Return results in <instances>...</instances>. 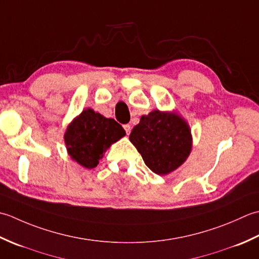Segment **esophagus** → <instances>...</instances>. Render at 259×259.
<instances>
[{"label":"esophagus","instance_id":"esophagus-1","mask_svg":"<svg viewBox=\"0 0 259 259\" xmlns=\"http://www.w3.org/2000/svg\"><path fill=\"white\" fill-rule=\"evenodd\" d=\"M123 127H124V130H125V132H126V134H130L131 133V130H132V127H131V125L130 124H126V125H124L123 126Z\"/></svg>","mask_w":259,"mask_h":259}]
</instances>
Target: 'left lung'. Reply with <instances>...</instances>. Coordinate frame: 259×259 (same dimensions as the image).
Returning <instances> with one entry per match:
<instances>
[{"label":"left lung","instance_id":"1","mask_svg":"<svg viewBox=\"0 0 259 259\" xmlns=\"http://www.w3.org/2000/svg\"><path fill=\"white\" fill-rule=\"evenodd\" d=\"M130 141L141 153L147 167L156 174H167L186 161L191 151L188 124L176 114L153 110L142 116Z\"/></svg>","mask_w":259,"mask_h":259}]
</instances>
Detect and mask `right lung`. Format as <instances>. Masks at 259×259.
<instances>
[{"mask_svg": "<svg viewBox=\"0 0 259 259\" xmlns=\"http://www.w3.org/2000/svg\"><path fill=\"white\" fill-rule=\"evenodd\" d=\"M125 135L115 119L106 118L88 108L68 126L65 134L67 150L72 160L87 168L97 166L103 153Z\"/></svg>", "mask_w": 259, "mask_h": 259, "instance_id": "right-lung-1", "label": "right lung"}]
</instances>
